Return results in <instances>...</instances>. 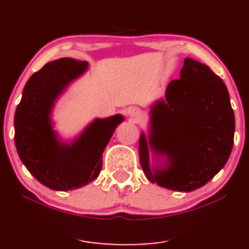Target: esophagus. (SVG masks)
<instances>
[{
    "mask_svg": "<svg viewBox=\"0 0 249 249\" xmlns=\"http://www.w3.org/2000/svg\"><path fill=\"white\" fill-rule=\"evenodd\" d=\"M129 116L133 121H139L141 118V113H140L139 109H132L131 113H129Z\"/></svg>",
    "mask_w": 249,
    "mask_h": 249,
    "instance_id": "34e87169",
    "label": "esophagus"
}]
</instances>
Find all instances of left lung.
<instances>
[{"label":"left lung","mask_w":249,"mask_h":249,"mask_svg":"<svg viewBox=\"0 0 249 249\" xmlns=\"http://www.w3.org/2000/svg\"><path fill=\"white\" fill-rule=\"evenodd\" d=\"M164 97L151 106L149 138L140 136V162L151 183L192 192L211 180L230 157L234 115L228 90L208 65L186 57ZM150 149L156 160L165 159L163 165L151 168Z\"/></svg>","instance_id":"8db88e82"}]
</instances>
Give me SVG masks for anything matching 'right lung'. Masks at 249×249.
I'll list each match as a JSON object with an SVG mask.
<instances>
[{
	"label": "right lung",
	"mask_w": 249,
	"mask_h": 249,
	"mask_svg": "<svg viewBox=\"0 0 249 249\" xmlns=\"http://www.w3.org/2000/svg\"><path fill=\"white\" fill-rule=\"evenodd\" d=\"M87 70L88 63L69 57L47 63L28 80L16 110L20 159L39 183L54 191L75 190L96 179L104 150L124 121L122 115L96 118L73 141L58 139L51 117L55 101Z\"/></svg>",
	"instance_id": "right-lung-1"
}]
</instances>
